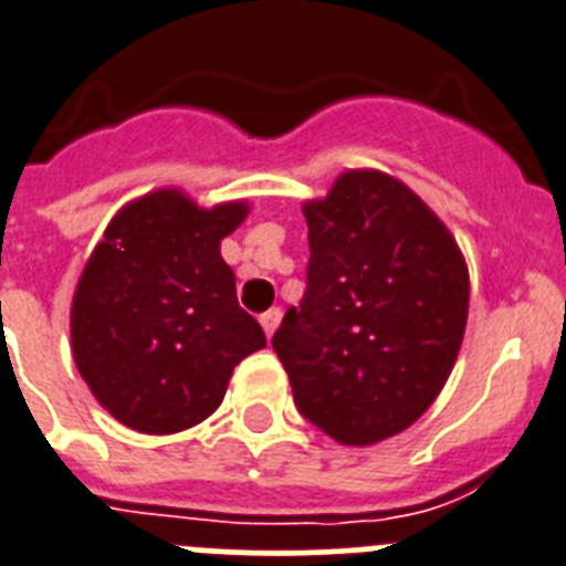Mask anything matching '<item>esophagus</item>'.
I'll return each instance as SVG.
<instances>
[{"instance_id":"34e87169","label":"esophagus","mask_w":566,"mask_h":566,"mask_svg":"<svg viewBox=\"0 0 566 566\" xmlns=\"http://www.w3.org/2000/svg\"><path fill=\"white\" fill-rule=\"evenodd\" d=\"M279 321H282V310H279V307H273V310H268V313L259 315V324H262V329H265L268 337H271L273 332H276Z\"/></svg>"}]
</instances>
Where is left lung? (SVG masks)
<instances>
[{"mask_svg":"<svg viewBox=\"0 0 566 566\" xmlns=\"http://www.w3.org/2000/svg\"><path fill=\"white\" fill-rule=\"evenodd\" d=\"M307 290L273 352L298 413L340 443L402 432L441 394L469 315L461 248L424 200L377 170L304 206Z\"/></svg>","mask_w":566,"mask_h":566,"instance_id":"obj_1","label":"left lung"}]
</instances>
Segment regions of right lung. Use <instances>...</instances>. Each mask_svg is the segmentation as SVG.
<instances>
[{
    "label": "right lung",
    "instance_id": "right-lung-1",
    "mask_svg": "<svg viewBox=\"0 0 566 566\" xmlns=\"http://www.w3.org/2000/svg\"><path fill=\"white\" fill-rule=\"evenodd\" d=\"M245 214V203L198 209L158 189L111 220L83 268L72 301L77 371L130 430L195 427L220 408L237 363L265 346L220 256Z\"/></svg>",
    "mask_w": 566,
    "mask_h": 566
}]
</instances>
